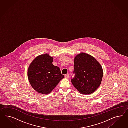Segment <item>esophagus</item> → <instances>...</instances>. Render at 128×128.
<instances>
[{"label":"esophagus","instance_id":"obj_1","mask_svg":"<svg viewBox=\"0 0 128 128\" xmlns=\"http://www.w3.org/2000/svg\"><path fill=\"white\" fill-rule=\"evenodd\" d=\"M69 74H65V78H69Z\"/></svg>","mask_w":128,"mask_h":128}]
</instances>
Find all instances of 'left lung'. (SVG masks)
Segmentation results:
<instances>
[{
  "label": "left lung",
  "instance_id": "obj_1",
  "mask_svg": "<svg viewBox=\"0 0 128 128\" xmlns=\"http://www.w3.org/2000/svg\"><path fill=\"white\" fill-rule=\"evenodd\" d=\"M74 78L71 79L74 87L81 94L94 92L100 84L103 70L100 63L89 54L81 52L74 58Z\"/></svg>",
  "mask_w": 128,
  "mask_h": 128
}]
</instances>
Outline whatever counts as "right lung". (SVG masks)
I'll list each match as a JSON object with an SVG mask.
<instances>
[{"label":"right lung","instance_id":"1","mask_svg":"<svg viewBox=\"0 0 128 128\" xmlns=\"http://www.w3.org/2000/svg\"><path fill=\"white\" fill-rule=\"evenodd\" d=\"M53 59L52 57L47 54L40 55L28 66V81L32 88L38 93H50L64 78L58 66L52 64Z\"/></svg>","mask_w":128,"mask_h":128}]
</instances>
